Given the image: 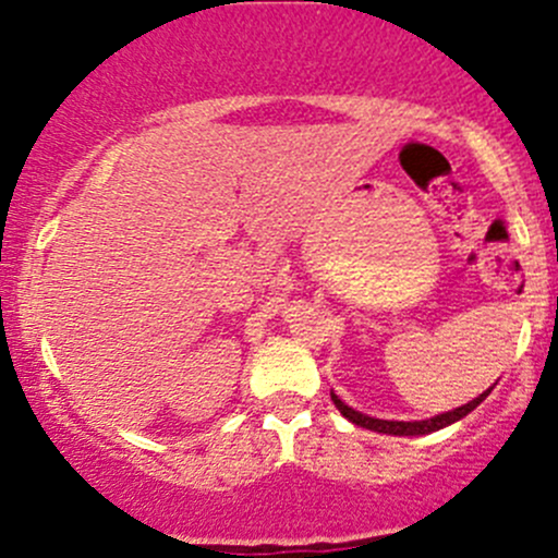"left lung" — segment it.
Masks as SVG:
<instances>
[{
	"mask_svg": "<svg viewBox=\"0 0 558 558\" xmlns=\"http://www.w3.org/2000/svg\"><path fill=\"white\" fill-rule=\"evenodd\" d=\"M492 393V388L488 391H483L481 397H475L472 402L461 404V408L456 410H448V413H440L435 415V418H426V421H384V418H373V415H364L359 413V410L348 408L345 402H342L340 397H337L335 391H331V402H335V408L340 410L342 415H345L351 424L356 426H364V429H373V432H384V435H399V437H413V435H432V432L442 429V426H451L456 424L459 418H464L466 413H472V410L477 408V404L483 402V399Z\"/></svg>",
	"mask_w": 558,
	"mask_h": 558,
	"instance_id": "8db88e82",
	"label": "left lung"
}]
</instances>
